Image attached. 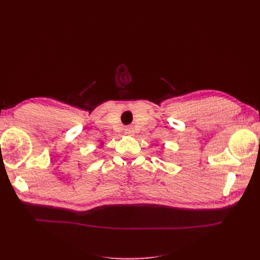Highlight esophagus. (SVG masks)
Wrapping results in <instances>:
<instances>
[{"instance_id": "34e87169", "label": "esophagus", "mask_w": 260, "mask_h": 260, "mask_svg": "<svg viewBox=\"0 0 260 260\" xmlns=\"http://www.w3.org/2000/svg\"><path fill=\"white\" fill-rule=\"evenodd\" d=\"M124 133L125 135H129V136H132L133 133H135V131H133V129L131 127H127L124 129Z\"/></svg>"}]
</instances>
